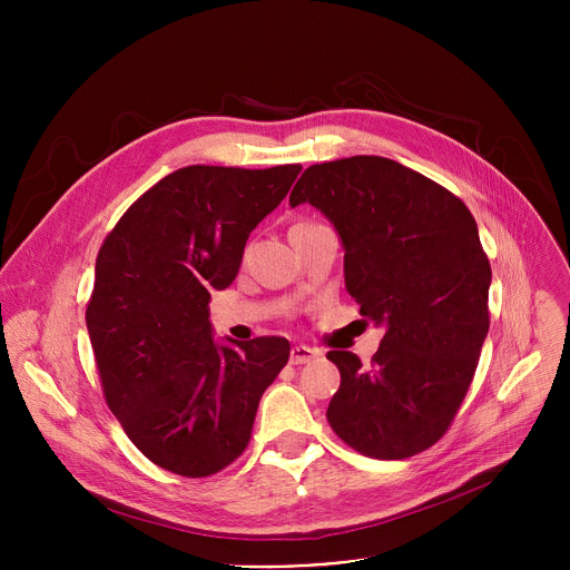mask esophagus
Masks as SVG:
<instances>
[{"instance_id": "obj_1", "label": "esophagus", "mask_w": 570, "mask_h": 570, "mask_svg": "<svg viewBox=\"0 0 570 570\" xmlns=\"http://www.w3.org/2000/svg\"><path fill=\"white\" fill-rule=\"evenodd\" d=\"M320 352L313 350V347H306V345H295L291 350V363L293 365H304V363H311L313 358H317Z\"/></svg>"}]
</instances>
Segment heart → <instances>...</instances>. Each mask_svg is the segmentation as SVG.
<instances>
[{
  "label": "heart",
  "instance_id": "b5f03b06",
  "mask_svg": "<svg viewBox=\"0 0 570 570\" xmlns=\"http://www.w3.org/2000/svg\"><path fill=\"white\" fill-rule=\"evenodd\" d=\"M311 225H317L315 220H297L293 227H311Z\"/></svg>",
  "mask_w": 570,
  "mask_h": 570
}]
</instances>
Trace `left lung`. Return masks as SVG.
<instances>
[{
  "instance_id": "left-lung-1",
  "label": "left lung",
  "mask_w": 570,
  "mask_h": 570,
  "mask_svg": "<svg viewBox=\"0 0 570 570\" xmlns=\"http://www.w3.org/2000/svg\"><path fill=\"white\" fill-rule=\"evenodd\" d=\"M299 203L336 225L347 291L385 330L370 365L327 354L341 370L327 420L367 458L417 455L455 420L490 332L492 266L475 220L455 194L379 155L308 167L291 191Z\"/></svg>"
}]
</instances>
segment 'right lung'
I'll return each instance as SVG.
<instances>
[{"label": "right lung", "instance_id": "obj_1", "mask_svg": "<svg viewBox=\"0 0 570 570\" xmlns=\"http://www.w3.org/2000/svg\"><path fill=\"white\" fill-rule=\"evenodd\" d=\"M299 171L178 169L104 238L86 308L104 396L130 442L171 473L207 478L246 451L259 399L288 363L279 336L218 347L209 299Z\"/></svg>", "mask_w": 570, "mask_h": 570}]
</instances>
